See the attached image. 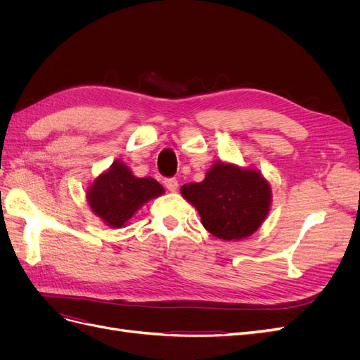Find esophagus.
<instances>
[{
    "mask_svg": "<svg viewBox=\"0 0 360 360\" xmlns=\"http://www.w3.org/2000/svg\"><path fill=\"white\" fill-rule=\"evenodd\" d=\"M163 184H165V188L171 192H176L177 188H179V181L176 179H172V177L163 180Z\"/></svg>",
    "mask_w": 360,
    "mask_h": 360,
    "instance_id": "34e87169",
    "label": "esophagus"
}]
</instances>
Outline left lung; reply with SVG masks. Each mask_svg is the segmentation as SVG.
<instances>
[{"mask_svg":"<svg viewBox=\"0 0 360 360\" xmlns=\"http://www.w3.org/2000/svg\"><path fill=\"white\" fill-rule=\"evenodd\" d=\"M181 195L201 216L204 228L224 240L257 231L270 207V186L255 169L216 162L201 183L181 186Z\"/></svg>","mask_w":360,"mask_h":360,"instance_id":"8db88e82","label":"left lung"}]
</instances>
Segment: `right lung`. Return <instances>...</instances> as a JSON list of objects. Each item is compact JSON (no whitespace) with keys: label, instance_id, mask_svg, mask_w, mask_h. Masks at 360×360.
<instances>
[{"label":"right lung","instance_id":"right-lung-1","mask_svg":"<svg viewBox=\"0 0 360 360\" xmlns=\"http://www.w3.org/2000/svg\"><path fill=\"white\" fill-rule=\"evenodd\" d=\"M163 193L151 177L136 179L120 160L96 179L86 192L91 210L114 228L123 226L141 205Z\"/></svg>","mask_w":360,"mask_h":360}]
</instances>
